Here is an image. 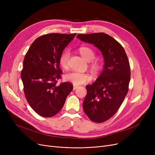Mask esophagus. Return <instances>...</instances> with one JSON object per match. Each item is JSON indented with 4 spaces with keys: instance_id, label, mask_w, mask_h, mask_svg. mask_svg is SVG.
<instances>
[{
    "instance_id": "34e87169",
    "label": "esophagus",
    "mask_w": 155,
    "mask_h": 155,
    "mask_svg": "<svg viewBox=\"0 0 155 155\" xmlns=\"http://www.w3.org/2000/svg\"><path fill=\"white\" fill-rule=\"evenodd\" d=\"M78 86H76V85H73V90H76V89L78 88Z\"/></svg>"
}]
</instances>
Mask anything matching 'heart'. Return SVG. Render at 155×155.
Returning <instances> with one entry per match:
<instances>
[{
    "mask_svg": "<svg viewBox=\"0 0 155 155\" xmlns=\"http://www.w3.org/2000/svg\"><path fill=\"white\" fill-rule=\"evenodd\" d=\"M79 52L83 58L87 61H92L95 57V52L91 48L88 46H81L79 48ZM70 57V53L68 50L64 51L59 58V63L63 68H68V62ZM102 64L100 61H93L91 64V68L95 71H98L101 70ZM64 78L68 82L72 83L74 85H80L86 82H88L92 79L91 76L85 73L78 71H70L67 73L64 76Z\"/></svg>",
    "mask_w": 155,
    "mask_h": 155,
    "instance_id": "1",
    "label": "heart"
}]
</instances>
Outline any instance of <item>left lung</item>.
I'll return each instance as SVG.
<instances>
[{
	"label": "left lung",
	"mask_w": 155,
	"mask_h": 155,
	"mask_svg": "<svg viewBox=\"0 0 155 155\" xmlns=\"http://www.w3.org/2000/svg\"><path fill=\"white\" fill-rule=\"evenodd\" d=\"M84 42L94 45L101 50L104 66L95 82L86 86L87 94L83 109L92 121L101 123L117 112L127 92L131 71L124 48L104 32L78 35Z\"/></svg>",
	"instance_id": "left-lung-1"
}]
</instances>
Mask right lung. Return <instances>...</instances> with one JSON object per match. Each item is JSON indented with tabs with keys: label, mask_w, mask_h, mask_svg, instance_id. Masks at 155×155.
<instances>
[{
	"label": "right lung",
	"mask_w": 155,
	"mask_h": 155,
	"mask_svg": "<svg viewBox=\"0 0 155 155\" xmlns=\"http://www.w3.org/2000/svg\"><path fill=\"white\" fill-rule=\"evenodd\" d=\"M75 35H43L35 39L24 57L21 74L24 95L32 109L41 116L56 115L73 90L70 83L58 85L57 81L62 73L60 56Z\"/></svg>",
	"instance_id": "add662e5"
}]
</instances>
